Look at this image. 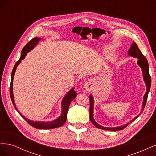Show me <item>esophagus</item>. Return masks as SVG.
<instances>
[{"mask_svg": "<svg viewBox=\"0 0 156 156\" xmlns=\"http://www.w3.org/2000/svg\"><path fill=\"white\" fill-rule=\"evenodd\" d=\"M93 82L92 81H88L86 83H84V87L87 90H89V89H91L93 87Z\"/></svg>", "mask_w": 156, "mask_h": 156, "instance_id": "34e87169", "label": "esophagus"}]
</instances>
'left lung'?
Returning <instances> with one entry per match:
<instances>
[{
	"label": "left lung",
	"instance_id": "8db88e82",
	"mask_svg": "<svg viewBox=\"0 0 156 156\" xmlns=\"http://www.w3.org/2000/svg\"><path fill=\"white\" fill-rule=\"evenodd\" d=\"M128 55L129 56H133L135 58H138V61H137V64L139 66L142 68L143 70V78H144V81L146 83V94H144V100L143 102V110L142 112L143 111L144 108L145 107L146 105V101H147V98H148V93L150 91V87H151V77L149 74V66H148V60H146L145 56L143 55V53H141L140 50L139 49L137 45L136 44L135 42L133 41V44H131V48L129 49L128 51ZM90 120L92 123L96 127L99 129H105V130H108V131H119V130H122L124 129L126 126H128L130 123H131L132 122H133L136 118H138L140 115H137L136 117H135L134 119L132 120L129 123H127L126 124L122 126H119V127H103L100 125H99L98 124H97L96 122L94 121V119H93V105H94V99L92 95L90 96Z\"/></svg>",
	"mask_w": 156,
	"mask_h": 156
}]
</instances>
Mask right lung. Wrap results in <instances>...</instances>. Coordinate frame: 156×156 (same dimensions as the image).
Listing matches in <instances>:
<instances>
[{"label":"right lung","mask_w":156,"mask_h":156,"mask_svg":"<svg viewBox=\"0 0 156 156\" xmlns=\"http://www.w3.org/2000/svg\"><path fill=\"white\" fill-rule=\"evenodd\" d=\"M41 40L40 37H34V38L32 39L29 43H27V45L23 48L21 51V57L17 62L16 63L15 66L13 68L12 72V78H11V83H10V97H11V100L12 101L13 105L15 107L16 109L17 110V108L16 107L15 105V102H14V98H13V76L14 74H15L16 69L17 68V66L21 62V60L24 59L27 53L28 52H29L31 49L34 48L36 44H37L38 41ZM77 96V93L74 90V88H73L72 90L67 93L66 95L63 99L62 102V115L61 116L58 118L57 119H56L53 121L51 122H34V121H31L29 119H27V118L25 116H23L21 115V113L20 114L21 116L28 123H29L30 126L32 127H35V128L37 129H53V128H56V127H59L60 126H62L65 122L66 121L67 119V113L68 111V108L69 106L70 105V103L73 101V99L76 97Z\"/></svg>","instance_id":"obj_1"}]
</instances>
